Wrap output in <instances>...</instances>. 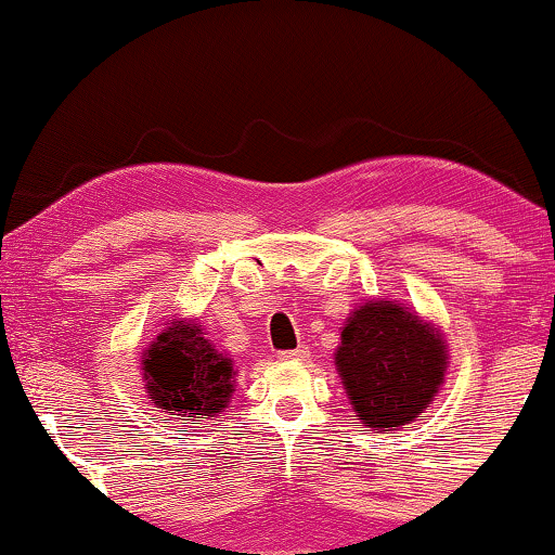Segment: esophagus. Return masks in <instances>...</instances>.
Segmentation results:
<instances>
[{
    "instance_id": "obj_1",
    "label": "esophagus",
    "mask_w": 555,
    "mask_h": 555,
    "mask_svg": "<svg viewBox=\"0 0 555 555\" xmlns=\"http://www.w3.org/2000/svg\"><path fill=\"white\" fill-rule=\"evenodd\" d=\"M306 357H308L306 344H300L298 349H287V351H280V354H278L280 362H304Z\"/></svg>"
}]
</instances>
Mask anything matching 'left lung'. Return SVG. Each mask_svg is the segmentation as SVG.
I'll list each match as a JSON object with an SVG mask.
<instances>
[{
	"mask_svg": "<svg viewBox=\"0 0 555 555\" xmlns=\"http://www.w3.org/2000/svg\"><path fill=\"white\" fill-rule=\"evenodd\" d=\"M334 359L357 421L377 434L421 418L449 366L446 341L434 323L395 300L354 308Z\"/></svg>",
	"mask_w": 555,
	"mask_h": 555,
	"instance_id": "1",
	"label": "left lung"
}]
</instances>
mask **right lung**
I'll list each match as a JSON object with an SVG mask.
<instances>
[{
    "label": "right lung",
    "mask_w": 555,
    "mask_h": 555,
    "mask_svg": "<svg viewBox=\"0 0 555 555\" xmlns=\"http://www.w3.org/2000/svg\"><path fill=\"white\" fill-rule=\"evenodd\" d=\"M145 390L160 413L214 418L234 392L232 359L214 349L196 321L172 319L142 354Z\"/></svg>",
    "instance_id": "1"
}]
</instances>
